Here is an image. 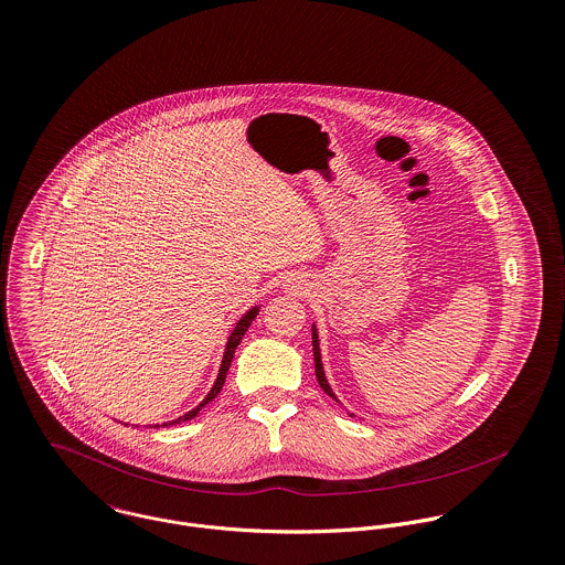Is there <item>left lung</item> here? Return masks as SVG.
<instances>
[{
  "instance_id": "8db88e82",
  "label": "left lung",
  "mask_w": 565,
  "mask_h": 565,
  "mask_svg": "<svg viewBox=\"0 0 565 565\" xmlns=\"http://www.w3.org/2000/svg\"><path fill=\"white\" fill-rule=\"evenodd\" d=\"M312 347H315V371H317V380H319L321 388H323L330 397L337 399V395L332 393V388H330V384H328V380H326V373H323V362H321V353H319V337H317V330H312Z\"/></svg>"
}]
</instances>
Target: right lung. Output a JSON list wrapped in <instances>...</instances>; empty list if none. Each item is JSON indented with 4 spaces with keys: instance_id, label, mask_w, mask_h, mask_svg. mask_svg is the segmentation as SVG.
<instances>
[{
    "instance_id": "right-lung-1",
    "label": "right lung",
    "mask_w": 565,
    "mask_h": 565,
    "mask_svg": "<svg viewBox=\"0 0 565 565\" xmlns=\"http://www.w3.org/2000/svg\"><path fill=\"white\" fill-rule=\"evenodd\" d=\"M257 308H253V310H248L239 321H237V326H235V330H233V334L228 337V342H226V351L225 358H223V364H221V373H218V377H216V384H214V388L210 391V395L203 399V404H199L194 411H190L188 415H183V417H179L177 422H168V424H163V426H172V424H179V422H188V419H192V417H196L199 413H201V408L205 406V404H210L218 393H221V388H223V384H225L226 371H228V366H231V360H233V353H235V349H237V344L242 342V337L246 334V330H248V326L253 323V319L257 317Z\"/></svg>"
}]
</instances>
